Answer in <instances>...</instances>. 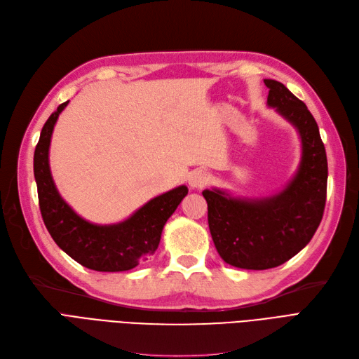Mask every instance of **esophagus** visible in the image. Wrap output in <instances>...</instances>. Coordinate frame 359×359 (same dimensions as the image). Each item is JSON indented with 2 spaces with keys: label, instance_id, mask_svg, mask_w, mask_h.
Returning <instances> with one entry per match:
<instances>
[{
  "label": "esophagus",
  "instance_id": "obj_1",
  "mask_svg": "<svg viewBox=\"0 0 359 359\" xmlns=\"http://www.w3.org/2000/svg\"><path fill=\"white\" fill-rule=\"evenodd\" d=\"M208 182H210V176L207 175V171H204V170H194L191 175L188 176L189 187L195 188V189L204 188Z\"/></svg>",
  "mask_w": 359,
  "mask_h": 359
}]
</instances>
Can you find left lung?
Here are the masks:
<instances>
[{
    "instance_id": "obj_1",
    "label": "left lung",
    "mask_w": 359,
    "mask_h": 359,
    "mask_svg": "<svg viewBox=\"0 0 359 359\" xmlns=\"http://www.w3.org/2000/svg\"><path fill=\"white\" fill-rule=\"evenodd\" d=\"M264 84L268 104L300 135L297 175L283 192L262 200H236L219 189L203 192L217 253L235 268L253 271L280 266L306 247L323 220L328 177L325 148L308 106L275 79Z\"/></svg>"
}]
</instances>
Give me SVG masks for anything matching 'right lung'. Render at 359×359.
<instances>
[{"label":"right lung","instance_id":"add662e5","mask_svg":"<svg viewBox=\"0 0 359 359\" xmlns=\"http://www.w3.org/2000/svg\"><path fill=\"white\" fill-rule=\"evenodd\" d=\"M68 103L69 100L59 104L48 116L34 154V175L44 224L55 243L83 266L99 272L130 271L155 253L165 222L188 195V188L179 187L154 198L116 224L99 226L79 217L62 200L48 165L51 133Z\"/></svg>","mask_w":359,"mask_h":359}]
</instances>
